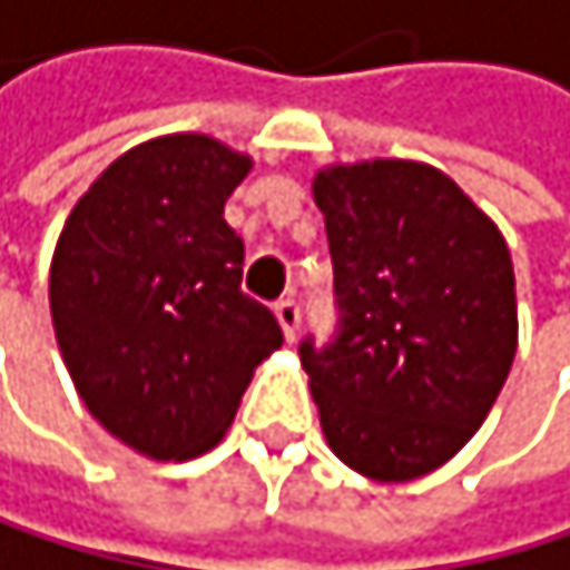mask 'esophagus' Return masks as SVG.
I'll return each mask as SVG.
<instances>
[{"mask_svg":"<svg viewBox=\"0 0 570 570\" xmlns=\"http://www.w3.org/2000/svg\"><path fill=\"white\" fill-rule=\"evenodd\" d=\"M275 316H278L282 331H285V341H295V334H299V303H295V299H278L275 303Z\"/></svg>","mask_w":570,"mask_h":570,"instance_id":"34e87169","label":"esophagus"}]
</instances>
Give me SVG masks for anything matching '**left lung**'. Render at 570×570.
Instances as JSON below:
<instances>
[{
	"label": "left lung",
	"instance_id": "8db88e82",
	"mask_svg": "<svg viewBox=\"0 0 570 570\" xmlns=\"http://www.w3.org/2000/svg\"><path fill=\"white\" fill-rule=\"evenodd\" d=\"M313 194L341 309L327 347L299 344L323 435L368 481H417L473 439L509 380V243L429 163H337Z\"/></svg>",
	"mask_w": 570,
	"mask_h": 570
}]
</instances>
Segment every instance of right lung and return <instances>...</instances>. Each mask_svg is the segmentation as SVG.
<instances>
[{"instance_id":"obj_1","label":"right lung","mask_w":570,"mask_h":570,"mask_svg":"<svg viewBox=\"0 0 570 570\" xmlns=\"http://www.w3.org/2000/svg\"><path fill=\"white\" fill-rule=\"evenodd\" d=\"M254 159L212 135H163L89 184L51 257V323L86 411L149 460L202 456L282 347L243 295L226 198Z\"/></svg>"}]
</instances>
